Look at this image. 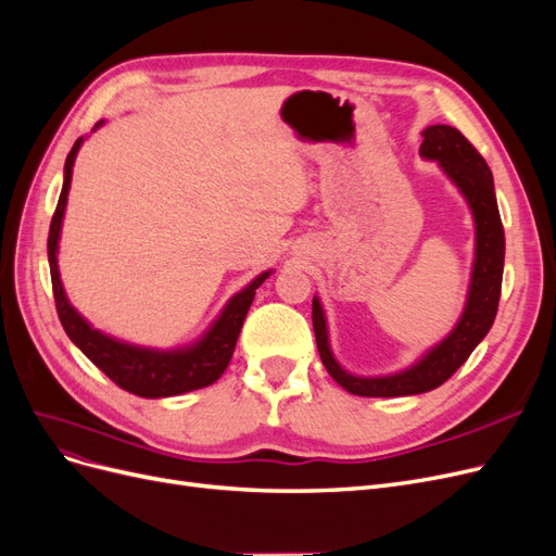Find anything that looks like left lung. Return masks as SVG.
<instances>
[{"mask_svg": "<svg viewBox=\"0 0 556 556\" xmlns=\"http://www.w3.org/2000/svg\"><path fill=\"white\" fill-rule=\"evenodd\" d=\"M420 154L425 159L439 161L441 168L459 187V191L467 195L471 205L476 219V263L469 300L457 328L439 346L429 351L418 365L402 374L361 379V376H351L337 365L328 344L324 309H320V302L314 298L312 320L320 361H324L332 379L357 397H404L439 388L467 363V357L482 342V337L490 332L496 318L501 279H504L506 238L488 161L480 156V152L464 138L462 131L455 127H445V124H434V127H427L422 131Z\"/></svg>", "mask_w": 556, "mask_h": 556, "instance_id": "left-lung-1", "label": "left lung"}]
</instances>
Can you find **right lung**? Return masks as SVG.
<instances>
[{"label": "right lung", "instance_id": "1", "mask_svg": "<svg viewBox=\"0 0 556 556\" xmlns=\"http://www.w3.org/2000/svg\"><path fill=\"white\" fill-rule=\"evenodd\" d=\"M83 138L76 140L71 148L64 166V187L60 193V201L52 214L50 232H48V261H50V279H52V295H55V307L62 326L89 361H92L109 379L119 386L122 390L134 392L138 397H173L182 395L189 390H199L214 383L226 371L236 342L240 337L244 316L252 307L254 295L258 286L270 277V273L258 275L252 283L247 286L232 298L222 316L217 318L207 334L195 346L182 351H150L115 342L113 337H105L99 330L89 328L87 320L71 307L58 270V242H60V228L66 207V195L71 187V170H74V161L80 150Z\"/></svg>", "mask_w": 556, "mask_h": 556}]
</instances>
